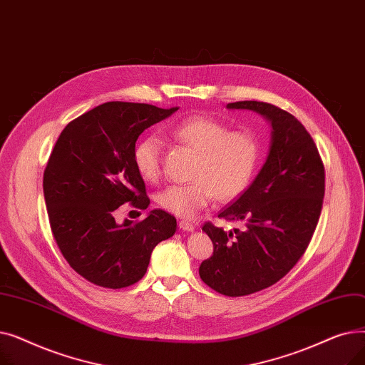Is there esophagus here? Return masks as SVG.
I'll list each match as a JSON object with an SVG mask.
<instances>
[{"mask_svg": "<svg viewBox=\"0 0 365 365\" xmlns=\"http://www.w3.org/2000/svg\"><path fill=\"white\" fill-rule=\"evenodd\" d=\"M179 227L182 229V231H186V232L195 231V225L187 222V220H180V222H179Z\"/></svg>", "mask_w": 365, "mask_h": 365, "instance_id": "esophagus-1", "label": "esophagus"}]
</instances>
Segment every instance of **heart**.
Here are the masks:
<instances>
[{
	"label": "heart",
	"mask_w": 365,
	"mask_h": 365,
	"mask_svg": "<svg viewBox=\"0 0 365 365\" xmlns=\"http://www.w3.org/2000/svg\"><path fill=\"white\" fill-rule=\"evenodd\" d=\"M179 143L197 152L187 185H171L158 194L165 212L195 217L215 200L231 201L250 185L260 161V143L252 131H231L227 124L204 115H192L170 127ZM134 165L146 182H157L163 173V140L157 134L140 139L133 152Z\"/></svg>",
	"instance_id": "1"
}]
</instances>
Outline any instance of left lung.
Instances as JSON below:
<instances>
[{
	"instance_id": "left-lung-1",
	"label": "left lung",
	"mask_w": 365,
	"mask_h": 365,
	"mask_svg": "<svg viewBox=\"0 0 365 365\" xmlns=\"http://www.w3.org/2000/svg\"><path fill=\"white\" fill-rule=\"evenodd\" d=\"M227 108L259 112L272 125L259 175L217 216L240 226L227 232L212 222L202 226L215 250L200 266L201 279L220 294L240 297L274 285L303 256L319 220L325 171L311 134L290 112L256 101Z\"/></svg>"
}]
</instances>
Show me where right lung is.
<instances>
[{"label": "right lung", "mask_w": 365, "mask_h": 365, "mask_svg": "<svg viewBox=\"0 0 365 365\" xmlns=\"http://www.w3.org/2000/svg\"><path fill=\"white\" fill-rule=\"evenodd\" d=\"M178 109L106 102L72 120L50 153L43 187L51 234L72 269L103 289L142 279L153 248L176 232V217L160 208L140 222L113 216L125 202L148 208L133 152L148 127Z\"/></svg>", "instance_id": "obj_1"}]
</instances>
